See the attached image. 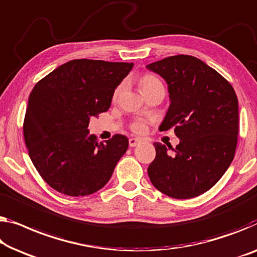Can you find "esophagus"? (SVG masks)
Returning <instances> with one entry per match:
<instances>
[{"mask_svg": "<svg viewBox=\"0 0 257 257\" xmlns=\"http://www.w3.org/2000/svg\"><path fill=\"white\" fill-rule=\"evenodd\" d=\"M141 140L140 139H129V145L130 147H136V145H139L141 143Z\"/></svg>", "mask_w": 257, "mask_h": 257, "instance_id": "34e87169", "label": "esophagus"}]
</instances>
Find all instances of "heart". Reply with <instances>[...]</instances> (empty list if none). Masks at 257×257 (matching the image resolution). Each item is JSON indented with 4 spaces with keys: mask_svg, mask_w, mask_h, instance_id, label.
Wrapping results in <instances>:
<instances>
[{
    "mask_svg": "<svg viewBox=\"0 0 257 257\" xmlns=\"http://www.w3.org/2000/svg\"><path fill=\"white\" fill-rule=\"evenodd\" d=\"M158 85H162V83H160V80L153 75H144V76H142V78L140 79V86H141L142 92L148 90V89H151V87L158 86ZM121 90H122V86L120 85L115 90L114 97H117L118 93L121 92ZM133 129L137 133H142L145 129V125L143 122H136V123L133 124Z\"/></svg>",
    "mask_w": 257,
    "mask_h": 257,
    "instance_id": "heart-1",
    "label": "heart"
}]
</instances>
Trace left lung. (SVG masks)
Wrapping results in <instances>:
<instances>
[{
	"label": "left lung",
	"mask_w": 257,
	"mask_h": 257,
	"mask_svg": "<svg viewBox=\"0 0 257 257\" xmlns=\"http://www.w3.org/2000/svg\"><path fill=\"white\" fill-rule=\"evenodd\" d=\"M167 84L170 107L159 130L174 127L180 143H155L148 167L152 185L167 196L185 200L216 185L234 158L239 132L235 91L200 59L170 56L147 66Z\"/></svg>",
	"instance_id": "obj_1"
}]
</instances>
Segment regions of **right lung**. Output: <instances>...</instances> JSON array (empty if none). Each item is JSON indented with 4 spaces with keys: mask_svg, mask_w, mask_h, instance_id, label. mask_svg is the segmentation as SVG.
<instances>
[{
    "mask_svg": "<svg viewBox=\"0 0 257 257\" xmlns=\"http://www.w3.org/2000/svg\"><path fill=\"white\" fill-rule=\"evenodd\" d=\"M133 67L72 60L33 87L23 132L34 167L53 189L86 196L109 181L127 151L128 139L115 135L102 143L87 128L91 117L108 110L114 91Z\"/></svg>",
    "mask_w": 257,
    "mask_h": 257,
    "instance_id": "right-lung-1",
    "label": "right lung"
}]
</instances>
